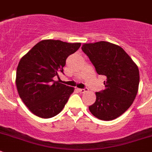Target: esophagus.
I'll return each instance as SVG.
<instances>
[{
	"instance_id": "obj_1",
	"label": "esophagus",
	"mask_w": 152,
	"mask_h": 152,
	"mask_svg": "<svg viewBox=\"0 0 152 152\" xmlns=\"http://www.w3.org/2000/svg\"><path fill=\"white\" fill-rule=\"evenodd\" d=\"M77 90L79 91V92H80V93H85V92H87V91H88V89L87 88H82V89H81V88H78Z\"/></svg>"
}]
</instances>
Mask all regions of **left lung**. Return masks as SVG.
<instances>
[{
  "instance_id": "8db88e82",
  "label": "left lung",
  "mask_w": 152,
  "mask_h": 152,
  "mask_svg": "<svg viewBox=\"0 0 152 152\" xmlns=\"http://www.w3.org/2000/svg\"><path fill=\"white\" fill-rule=\"evenodd\" d=\"M82 50L99 75L105 76V89L96 93V99L89 106L93 115L102 120L121 116L133 103L138 91L139 70L120 46L107 42L85 44Z\"/></svg>"
}]
</instances>
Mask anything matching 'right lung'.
I'll use <instances>...</instances> for the list:
<instances>
[{
    "label": "right lung",
    "instance_id": "right-lung-1",
    "mask_svg": "<svg viewBox=\"0 0 152 152\" xmlns=\"http://www.w3.org/2000/svg\"><path fill=\"white\" fill-rule=\"evenodd\" d=\"M80 43L44 40L22 57L16 71L19 96L32 113L51 118L62 110L74 88L55 81L63 73L66 59L78 50Z\"/></svg>",
    "mask_w": 152,
    "mask_h": 152
}]
</instances>
